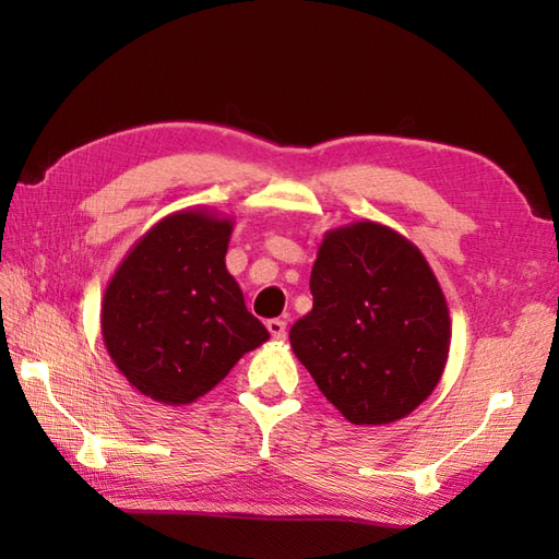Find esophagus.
<instances>
[{
    "mask_svg": "<svg viewBox=\"0 0 559 559\" xmlns=\"http://www.w3.org/2000/svg\"><path fill=\"white\" fill-rule=\"evenodd\" d=\"M266 329H269V334L276 338V341L286 338V322H283V319H269Z\"/></svg>",
    "mask_w": 559,
    "mask_h": 559,
    "instance_id": "1",
    "label": "esophagus"
}]
</instances>
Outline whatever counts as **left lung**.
<instances>
[{
    "instance_id": "8db88e82",
    "label": "left lung",
    "mask_w": 559,
    "mask_h": 559,
    "mask_svg": "<svg viewBox=\"0 0 559 559\" xmlns=\"http://www.w3.org/2000/svg\"><path fill=\"white\" fill-rule=\"evenodd\" d=\"M312 310L290 346L353 425L406 418L449 358L451 319L435 271L408 237L374 221L324 233L310 276Z\"/></svg>"
}]
</instances>
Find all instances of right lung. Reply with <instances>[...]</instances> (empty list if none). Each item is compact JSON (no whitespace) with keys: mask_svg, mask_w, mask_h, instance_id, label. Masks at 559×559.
Here are the masks:
<instances>
[{"mask_svg":"<svg viewBox=\"0 0 559 559\" xmlns=\"http://www.w3.org/2000/svg\"><path fill=\"white\" fill-rule=\"evenodd\" d=\"M233 218L182 209L141 235L105 288L100 334L139 394L187 406L216 386L269 331L225 269Z\"/></svg>","mask_w":559,"mask_h":559,"instance_id":"obj_1","label":"right lung"}]
</instances>
